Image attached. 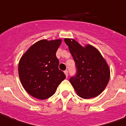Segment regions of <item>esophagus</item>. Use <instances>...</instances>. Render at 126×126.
Listing matches in <instances>:
<instances>
[{
    "label": "esophagus",
    "mask_w": 126,
    "mask_h": 126,
    "mask_svg": "<svg viewBox=\"0 0 126 126\" xmlns=\"http://www.w3.org/2000/svg\"><path fill=\"white\" fill-rule=\"evenodd\" d=\"M64 73H65V75H66V78H67V77H68V71H64Z\"/></svg>",
    "instance_id": "obj_1"
}]
</instances>
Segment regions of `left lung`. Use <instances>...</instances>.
Segmentation results:
<instances>
[{
    "label": "left lung",
    "instance_id": "1",
    "mask_svg": "<svg viewBox=\"0 0 126 126\" xmlns=\"http://www.w3.org/2000/svg\"><path fill=\"white\" fill-rule=\"evenodd\" d=\"M75 62L76 75L70 82L81 98L95 97L104 91L110 79V68L100 52L92 45L82 47L73 39L65 38Z\"/></svg>",
    "mask_w": 126,
    "mask_h": 126
}]
</instances>
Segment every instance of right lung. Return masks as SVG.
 Returning <instances> with one entry per match:
<instances>
[{"label":"right lung","instance_id":"obj_1","mask_svg":"<svg viewBox=\"0 0 126 126\" xmlns=\"http://www.w3.org/2000/svg\"><path fill=\"white\" fill-rule=\"evenodd\" d=\"M62 40H41L29 47L20 60L18 75L25 90L39 99H45L55 93L66 78L58 68L56 51Z\"/></svg>","mask_w":126,"mask_h":126}]
</instances>
